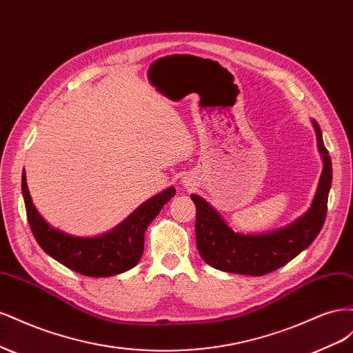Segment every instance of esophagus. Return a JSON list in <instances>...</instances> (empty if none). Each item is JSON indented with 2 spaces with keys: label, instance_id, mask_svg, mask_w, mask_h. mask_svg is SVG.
Listing matches in <instances>:
<instances>
[{
  "label": "esophagus",
  "instance_id": "34e87169",
  "mask_svg": "<svg viewBox=\"0 0 353 353\" xmlns=\"http://www.w3.org/2000/svg\"><path fill=\"white\" fill-rule=\"evenodd\" d=\"M183 183H185V184H184L185 187H188V185L191 187V179H190L188 176H184V181H183Z\"/></svg>",
  "mask_w": 353,
  "mask_h": 353
}]
</instances>
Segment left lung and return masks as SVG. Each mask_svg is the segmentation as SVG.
I'll use <instances>...</instances> for the list:
<instances>
[{
    "instance_id": "1",
    "label": "left lung",
    "mask_w": 353,
    "mask_h": 353,
    "mask_svg": "<svg viewBox=\"0 0 353 353\" xmlns=\"http://www.w3.org/2000/svg\"><path fill=\"white\" fill-rule=\"evenodd\" d=\"M312 126L316 134L318 152L323 159V172L311 208L288 225L262 234L236 232L210 203L199 194H191L197 209V249L208 265L223 272L259 276L281 268L316 239L327 215L333 169L323 141L321 128L315 119H312Z\"/></svg>"
}]
</instances>
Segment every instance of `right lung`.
Here are the masks:
<instances>
[{
    "label": "right lung",
    "mask_w": 353,
    "mask_h": 353,
    "mask_svg": "<svg viewBox=\"0 0 353 353\" xmlns=\"http://www.w3.org/2000/svg\"><path fill=\"white\" fill-rule=\"evenodd\" d=\"M22 194L30 230L41 249L74 272L103 279L130 271L141 259L145 230L175 196V187L160 191L138 206L119 225L94 237L72 236L50 225L32 201L25 169Z\"/></svg>",
    "instance_id": "1"
}]
</instances>
